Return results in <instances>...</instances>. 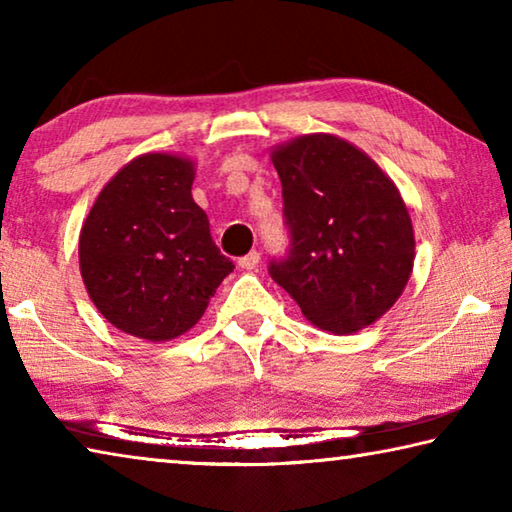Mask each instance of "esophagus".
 Wrapping results in <instances>:
<instances>
[{"mask_svg":"<svg viewBox=\"0 0 512 512\" xmlns=\"http://www.w3.org/2000/svg\"><path fill=\"white\" fill-rule=\"evenodd\" d=\"M259 259H262V255L257 253V250H253V253H248L244 257H239V268H244V271H255V268L259 266Z\"/></svg>","mask_w":512,"mask_h":512,"instance_id":"esophagus-1","label":"esophagus"}]
</instances>
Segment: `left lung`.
Instances as JSON below:
<instances>
[{
	"label": "left lung",
	"instance_id": "8db88e82",
	"mask_svg": "<svg viewBox=\"0 0 512 512\" xmlns=\"http://www.w3.org/2000/svg\"><path fill=\"white\" fill-rule=\"evenodd\" d=\"M291 250L273 280L311 325L354 334L391 309L409 282L415 237L400 189L343 137L300 135L271 151Z\"/></svg>",
	"mask_w": 512,
	"mask_h": 512
}]
</instances>
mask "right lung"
Returning <instances> with one entry per match:
<instances>
[{
  "mask_svg": "<svg viewBox=\"0 0 512 512\" xmlns=\"http://www.w3.org/2000/svg\"><path fill=\"white\" fill-rule=\"evenodd\" d=\"M194 162L144 153L101 189L79 237L83 284L101 316L149 343L192 329L235 264L194 203Z\"/></svg>",
  "mask_w": 512,
  "mask_h": 512,
  "instance_id": "add662e5",
  "label": "right lung"
}]
</instances>
